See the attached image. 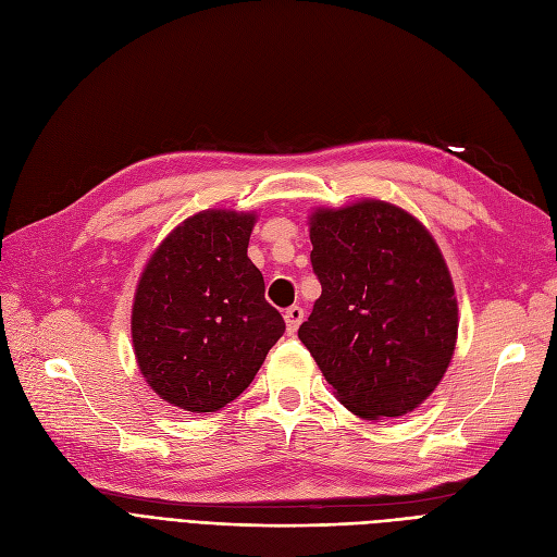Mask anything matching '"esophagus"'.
<instances>
[{"mask_svg": "<svg viewBox=\"0 0 557 557\" xmlns=\"http://www.w3.org/2000/svg\"><path fill=\"white\" fill-rule=\"evenodd\" d=\"M285 327H287V334H295L299 330V324L304 320V309L301 306H290V309H285Z\"/></svg>", "mask_w": 557, "mask_h": 557, "instance_id": "1", "label": "esophagus"}]
</instances>
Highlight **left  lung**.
I'll return each instance as SVG.
<instances>
[{"label": "left lung", "mask_w": 557, "mask_h": 557, "mask_svg": "<svg viewBox=\"0 0 557 557\" xmlns=\"http://www.w3.org/2000/svg\"><path fill=\"white\" fill-rule=\"evenodd\" d=\"M322 285L299 338L350 412L400 417L443 380L458 304L435 239L406 209L361 200L311 214Z\"/></svg>", "instance_id": "1"}]
</instances>
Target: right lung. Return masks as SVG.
Here are the masks:
<instances>
[{"instance_id": "add662e5", "label": "right lung", "mask_w": 557, "mask_h": 557, "mask_svg": "<svg viewBox=\"0 0 557 557\" xmlns=\"http://www.w3.org/2000/svg\"><path fill=\"white\" fill-rule=\"evenodd\" d=\"M256 214L207 209L180 223L145 264L133 299L131 336L143 377L186 412L235 400L283 336L248 260Z\"/></svg>"}]
</instances>
